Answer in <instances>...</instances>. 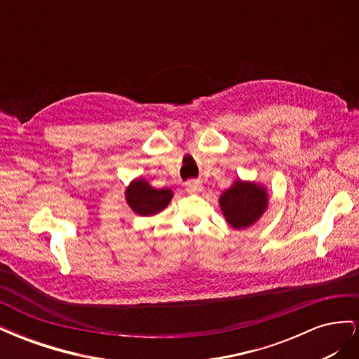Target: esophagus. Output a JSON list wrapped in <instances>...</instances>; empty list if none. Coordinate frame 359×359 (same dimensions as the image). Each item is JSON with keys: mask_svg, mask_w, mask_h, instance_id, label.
Instances as JSON below:
<instances>
[{"mask_svg": "<svg viewBox=\"0 0 359 359\" xmlns=\"http://www.w3.org/2000/svg\"><path fill=\"white\" fill-rule=\"evenodd\" d=\"M186 191L190 194H196L199 191H202V182L196 181V180H191L186 182Z\"/></svg>", "mask_w": 359, "mask_h": 359, "instance_id": "obj_1", "label": "esophagus"}]
</instances>
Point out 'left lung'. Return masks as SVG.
<instances>
[{
  "label": "left lung",
  "instance_id": "8db88e82",
  "mask_svg": "<svg viewBox=\"0 0 359 359\" xmlns=\"http://www.w3.org/2000/svg\"><path fill=\"white\" fill-rule=\"evenodd\" d=\"M268 190L257 181L236 178L220 198V210L224 220L233 229H247L260 220L268 210Z\"/></svg>",
  "mask_w": 359,
  "mask_h": 359
}]
</instances>
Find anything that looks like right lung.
I'll list each match as a JSON object with an SVG mask.
<instances>
[{
  "mask_svg": "<svg viewBox=\"0 0 359 359\" xmlns=\"http://www.w3.org/2000/svg\"><path fill=\"white\" fill-rule=\"evenodd\" d=\"M126 202L137 215H156L170 203V189H156L144 178H135L126 189Z\"/></svg>",
  "mask_w": 359,
  "mask_h": 359,
  "instance_id": "add662e5",
  "label": "right lung"
}]
</instances>
